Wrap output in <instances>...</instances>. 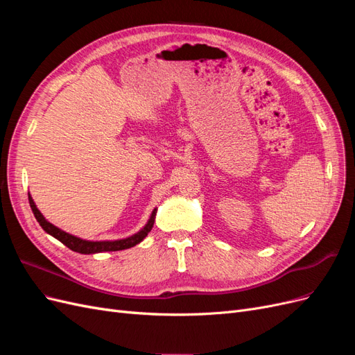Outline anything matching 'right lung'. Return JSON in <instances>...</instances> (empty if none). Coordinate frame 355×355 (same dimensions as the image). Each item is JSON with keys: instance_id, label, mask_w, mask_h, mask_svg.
<instances>
[{"instance_id": "1", "label": "right lung", "mask_w": 355, "mask_h": 355, "mask_svg": "<svg viewBox=\"0 0 355 355\" xmlns=\"http://www.w3.org/2000/svg\"><path fill=\"white\" fill-rule=\"evenodd\" d=\"M29 204H31V209L32 213H34L35 219L38 220V223L41 225V228L44 230L47 234L53 235V237L58 239L60 243L65 244L67 247H69L71 250L73 252H78L83 254H90V253H101V252H116V250H124V249H130V247L136 245L141 243L148 232L153 230L154 227V222H155V213L157 209H154L151 218H149L148 223L144 227V230L139 231L137 234L132 235V237L124 239V240H116V241H87V240H81L78 237H73V235L59 230L55 225L50 223L46 220V218L42 216L41 211L37 209L34 200L29 196Z\"/></svg>"}]
</instances>
